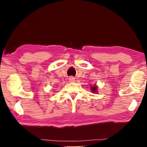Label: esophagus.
<instances>
[{
    "label": "esophagus",
    "mask_w": 147,
    "mask_h": 147,
    "mask_svg": "<svg viewBox=\"0 0 147 147\" xmlns=\"http://www.w3.org/2000/svg\"><path fill=\"white\" fill-rule=\"evenodd\" d=\"M69 81L70 82H75V78H74L73 76H71V77H69Z\"/></svg>",
    "instance_id": "esophagus-1"
}]
</instances>
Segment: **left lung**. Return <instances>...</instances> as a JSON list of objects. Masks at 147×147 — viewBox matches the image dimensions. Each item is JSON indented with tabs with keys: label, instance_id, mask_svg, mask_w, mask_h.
I'll return each mask as SVG.
<instances>
[{
	"label": "left lung",
	"instance_id": "8db88e82",
	"mask_svg": "<svg viewBox=\"0 0 147 147\" xmlns=\"http://www.w3.org/2000/svg\"><path fill=\"white\" fill-rule=\"evenodd\" d=\"M90 90H91V92H93V93H97L98 92V86L94 85L92 87H90Z\"/></svg>",
	"mask_w": 147,
	"mask_h": 147
}]
</instances>
